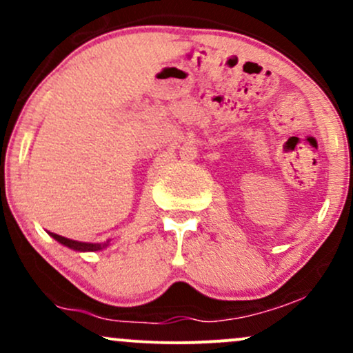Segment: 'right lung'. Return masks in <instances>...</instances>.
I'll use <instances>...</instances> for the list:
<instances>
[{
	"instance_id": "obj_1",
	"label": "right lung",
	"mask_w": 353,
	"mask_h": 353,
	"mask_svg": "<svg viewBox=\"0 0 353 353\" xmlns=\"http://www.w3.org/2000/svg\"><path fill=\"white\" fill-rule=\"evenodd\" d=\"M51 237H54L56 241L61 242V244H63V245L70 247V249L79 250V252H96V250L104 249V247H108V244H109V241L108 242H103V244H88V242L72 241V239H66V237L58 236V234H52V232H51Z\"/></svg>"
}]
</instances>
